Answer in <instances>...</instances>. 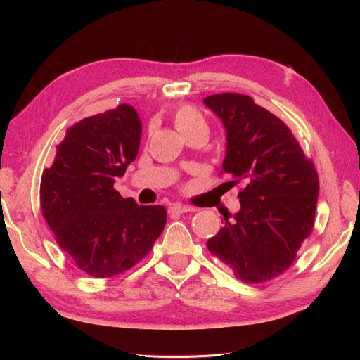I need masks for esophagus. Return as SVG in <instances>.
Here are the masks:
<instances>
[{
  "label": "esophagus",
  "mask_w": 360,
  "mask_h": 360,
  "mask_svg": "<svg viewBox=\"0 0 360 360\" xmlns=\"http://www.w3.org/2000/svg\"><path fill=\"white\" fill-rule=\"evenodd\" d=\"M188 212H193L192 207H189V205H181V204H172V205L169 207V213L181 214V213H188Z\"/></svg>",
  "instance_id": "34e87169"
}]
</instances>
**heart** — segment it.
I'll list each match as a JSON object with an SVG mask.
<instances>
[{
    "instance_id": "obj_1",
    "label": "heart",
    "mask_w": 360,
    "mask_h": 360,
    "mask_svg": "<svg viewBox=\"0 0 360 360\" xmlns=\"http://www.w3.org/2000/svg\"><path fill=\"white\" fill-rule=\"evenodd\" d=\"M174 124L183 136L193 132H209V126H207L204 115L191 105H183L179 108L174 114Z\"/></svg>"
}]
</instances>
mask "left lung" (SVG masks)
Wrapping results in <instances>:
<instances>
[{
    "label": "left lung",
    "instance_id": "8db88e82",
    "mask_svg": "<svg viewBox=\"0 0 360 360\" xmlns=\"http://www.w3.org/2000/svg\"><path fill=\"white\" fill-rule=\"evenodd\" d=\"M204 105L222 120L226 150L222 171L233 177L240 210L214 237L210 252L236 278L259 284L292 264L315 221L319 174L288 126L238 93L207 96Z\"/></svg>",
    "mask_w": 360,
    "mask_h": 360
}]
</instances>
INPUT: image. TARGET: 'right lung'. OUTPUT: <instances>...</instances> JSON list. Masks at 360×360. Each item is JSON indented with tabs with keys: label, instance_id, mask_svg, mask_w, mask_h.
<instances>
[{
	"label": "right lung",
	"instance_id": "1",
	"mask_svg": "<svg viewBox=\"0 0 360 360\" xmlns=\"http://www.w3.org/2000/svg\"><path fill=\"white\" fill-rule=\"evenodd\" d=\"M143 126L134 106L70 126L41 174L40 207L58 246L86 275L111 278L143 259L167 224L163 205H138L114 189L138 155Z\"/></svg>",
	"mask_w": 360,
	"mask_h": 360
}]
</instances>
